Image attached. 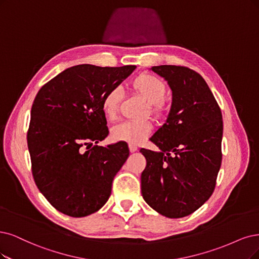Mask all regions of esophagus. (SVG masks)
Here are the masks:
<instances>
[{"mask_svg":"<svg viewBox=\"0 0 259 259\" xmlns=\"http://www.w3.org/2000/svg\"><path fill=\"white\" fill-rule=\"evenodd\" d=\"M129 149L131 152H136L138 150V146L133 145V144H129Z\"/></svg>","mask_w":259,"mask_h":259,"instance_id":"obj_1","label":"esophagus"}]
</instances>
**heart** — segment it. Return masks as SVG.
I'll use <instances>...</instances> for the list:
<instances>
[{
  "label": "heart",
  "instance_id": "1",
  "mask_svg": "<svg viewBox=\"0 0 259 259\" xmlns=\"http://www.w3.org/2000/svg\"><path fill=\"white\" fill-rule=\"evenodd\" d=\"M129 88L133 94L138 95L148 103L149 112L156 117H163L166 114L167 104L164 100V96L167 88L165 82L158 76L145 72L140 73L130 81ZM121 100V92L116 88L105 94L101 104L104 116L110 120L116 117ZM151 130L152 124L148 120L123 121L112 129V137L116 141H123L135 145L144 141Z\"/></svg>",
  "mask_w": 259,
  "mask_h": 259
}]
</instances>
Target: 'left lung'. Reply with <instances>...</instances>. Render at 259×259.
Returning <instances> with one entry per match:
<instances>
[{"label": "left lung", "mask_w": 259, "mask_h": 259, "mask_svg": "<svg viewBox=\"0 0 259 259\" xmlns=\"http://www.w3.org/2000/svg\"><path fill=\"white\" fill-rule=\"evenodd\" d=\"M173 93L165 123L150 141L160 151L142 148L146 167L142 195L160 214L189 215L213 193L222 162V113L203 76L185 66L151 68Z\"/></svg>", "instance_id": "left-lung-1"}]
</instances>
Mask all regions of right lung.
Instances as JSON below:
<instances>
[{"instance_id": "obj_1", "label": "right lung", "mask_w": 259, "mask_h": 259, "mask_svg": "<svg viewBox=\"0 0 259 259\" xmlns=\"http://www.w3.org/2000/svg\"><path fill=\"white\" fill-rule=\"evenodd\" d=\"M135 69L132 65H76L36 95L27 131L32 174L37 188L60 212L86 217L108 202L129 148L126 142L92 145L109 135L101 108L104 95Z\"/></svg>"}]
</instances>
